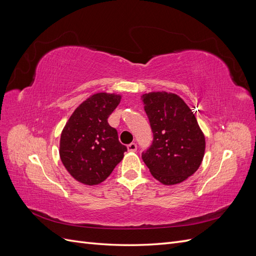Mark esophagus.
Wrapping results in <instances>:
<instances>
[{
	"label": "esophagus",
	"instance_id": "1",
	"mask_svg": "<svg viewBox=\"0 0 256 256\" xmlns=\"http://www.w3.org/2000/svg\"><path fill=\"white\" fill-rule=\"evenodd\" d=\"M127 148H128L129 152H136V143H130L127 146Z\"/></svg>",
	"mask_w": 256,
	"mask_h": 256
}]
</instances>
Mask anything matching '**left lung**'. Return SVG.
Returning a JSON list of instances; mask_svg holds the SVG:
<instances>
[{"label":"left lung","instance_id":"8db88e82","mask_svg":"<svg viewBox=\"0 0 256 256\" xmlns=\"http://www.w3.org/2000/svg\"><path fill=\"white\" fill-rule=\"evenodd\" d=\"M142 100L154 136L152 145L142 152L144 164L164 184H180L202 164L205 136L180 96L154 92L144 94Z\"/></svg>","mask_w":256,"mask_h":256}]
</instances>
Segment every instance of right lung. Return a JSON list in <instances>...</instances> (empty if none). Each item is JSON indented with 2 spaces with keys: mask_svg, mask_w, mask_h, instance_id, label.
Here are the masks:
<instances>
[{
  "mask_svg": "<svg viewBox=\"0 0 256 256\" xmlns=\"http://www.w3.org/2000/svg\"><path fill=\"white\" fill-rule=\"evenodd\" d=\"M120 96L98 92L83 102L62 131L60 157L74 180L98 184L109 176L127 152L118 141V131L108 118Z\"/></svg>",
  "mask_w": 256,
  "mask_h": 256,
  "instance_id": "obj_1",
  "label": "right lung"
}]
</instances>
